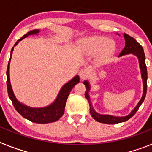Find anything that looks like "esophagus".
Here are the masks:
<instances>
[{
    "label": "esophagus",
    "instance_id": "esophagus-1",
    "mask_svg": "<svg viewBox=\"0 0 152 152\" xmlns=\"http://www.w3.org/2000/svg\"><path fill=\"white\" fill-rule=\"evenodd\" d=\"M88 75V71H87L86 69H81L80 72H79V76H80V79H81L82 80L87 78Z\"/></svg>",
    "mask_w": 152,
    "mask_h": 152
}]
</instances>
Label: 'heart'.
<instances>
[{"label": "heart", "instance_id": "obj_1", "mask_svg": "<svg viewBox=\"0 0 152 152\" xmlns=\"http://www.w3.org/2000/svg\"><path fill=\"white\" fill-rule=\"evenodd\" d=\"M77 49L84 56H94V62L101 64L107 61L115 52V43L111 39L100 36L85 37L77 42Z\"/></svg>", "mask_w": 152, "mask_h": 152}]
</instances>
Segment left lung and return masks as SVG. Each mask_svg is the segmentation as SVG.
Instances as JSON below:
<instances>
[{"instance_id": "left-lung-1", "label": "left lung", "mask_w": 152, "mask_h": 152, "mask_svg": "<svg viewBox=\"0 0 152 152\" xmlns=\"http://www.w3.org/2000/svg\"><path fill=\"white\" fill-rule=\"evenodd\" d=\"M118 34V33H117ZM119 35V34H118ZM125 39V47L123 49L120 54L119 55V57L120 56H125V55L128 54H132L134 56H136L139 59V68H140L141 71V75H142V82H143V94H142V98L139 101V103H137V105L135 106V108L131 111L129 115L126 116H114L112 115H103V114H100L96 113L94 110V109L92 106V103L91 101V98H90L89 91L91 90V85L88 80H84V84L86 86V91L85 96L87 98V100L89 102L90 105V113L92 117L96 120V121L99 122V123H106V124H116V123H123V122L127 121L128 119H129L132 116H133L135 115L137 110H139V107L141 106L143 101H144L145 98L146 92H147V68H146L145 64V56L144 50L142 48V45L136 41L134 38L129 36L128 34L124 33L123 34Z\"/></svg>"}]
</instances>
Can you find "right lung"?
Instances as JSON below:
<instances>
[{
  "mask_svg": "<svg viewBox=\"0 0 152 152\" xmlns=\"http://www.w3.org/2000/svg\"><path fill=\"white\" fill-rule=\"evenodd\" d=\"M40 32L39 29H34L32 30L26 34L22 36L18 41L14 44V46L12 48L11 52H10V58L9 60L7 65V92L9 97L11 100L13 105L14 106V108L20 114L21 116H23L25 119H29V121L36 123H53L60 119L63 116L64 112V107H65V103L68 99V96L69 95L70 92L72 88L75 87L77 83L80 81V77L78 75H76L72 80H70L68 82L64 84L62 88L59 91L57 95V97L54 100L53 103H52L50 105L46 106L45 107H40V108H33L29 106H26L23 103H20L16 97L13 89H12L11 84H10V63L11 59L12 53H13L14 47L19 43V42L27 36L31 35H37Z\"/></svg>",
  "mask_w": 152,
  "mask_h": 152,
  "instance_id": "add662e5",
  "label": "right lung"
}]
</instances>
